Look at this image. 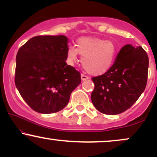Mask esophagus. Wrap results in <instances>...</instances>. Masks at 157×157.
<instances>
[{
  "mask_svg": "<svg viewBox=\"0 0 157 157\" xmlns=\"http://www.w3.org/2000/svg\"><path fill=\"white\" fill-rule=\"evenodd\" d=\"M81 80H89V77L86 76V75H81Z\"/></svg>",
  "mask_w": 157,
  "mask_h": 157,
  "instance_id": "34e87169",
  "label": "esophagus"
}]
</instances>
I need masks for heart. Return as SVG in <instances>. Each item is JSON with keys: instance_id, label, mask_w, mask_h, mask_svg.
<instances>
[{"instance_id": "obj_1", "label": "heart", "mask_w": 157, "mask_h": 157, "mask_svg": "<svg viewBox=\"0 0 157 157\" xmlns=\"http://www.w3.org/2000/svg\"><path fill=\"white\" fill-rule=\"evenodd\" d=\"M76 47L69 46L67 59L70 64L77 61L80 54L82 64L90 75H101L109 71L116 57L117 48L111 40L96 37H81L76 41Z\"/></svg>"}]
</instances>
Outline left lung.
I'll list each match as a JSON object with an SVG mask.
<instances>
[{"mask_svg": "<svg viewBox=\"0 0 157 157\" xmlns=\"http://www.w3.org/2000/svg\"><path fill=\"white\" fill-rule=\"evenodd\" d=\"M148 57L141 46H124L113 66L105 74L93 77L91 101L105 114H118L128 109L146 87Z\"/></svg>", "mask_w": 157, "mask_h": 157, "instance_id": "obj_1", "label": "left lung"}]
</instances>
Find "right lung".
Returning <instances> with one entry per match:
<instances>
[{
	"label": "right lung",
	"mask_w": 157,
	"mask_h": 157,
	"mask_svg": "<svg viewBox=\"0 0 157 157\" xmlns=\"http://www.w3.org/2000/svg\"><path fill=\"white\" fill-rule=\"evenodd\" d=\"M68 39L64 35L36 36L19 48L15 82L34 111H60L81 82L80 74L66 63Z\"/></svg>",
	"instance_id": "1"
}]
</instances>
